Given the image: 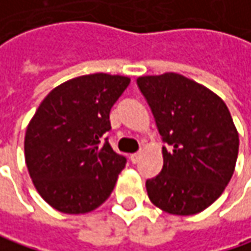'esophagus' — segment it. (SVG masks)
Returning a JSON list of instances; mask_svg holds the SVG:
<instances>
[{
    "label": "esophagus",
    "mask_w": 251,
    "mask_h": 251,
    "mask_svg": "<svg viewBox=\"0 0 251 251\" xmlns=\"http://www.w3.org/2000/svg\"><path fill=\"white\" fill-rule=\"evenodd\" d=\"M129 160H130V161H132L133 164H136L137 161L140 160V153H133V154H130Z\"/></svg>",
    "instance_id": "esophagus-1"
}]
</instances>
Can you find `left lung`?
Here are the masks:
<instances>
[{"instance_id": "8db88e82", "label": "left lung", "mask_w": 251, "mask_h": 251, "mask_svg": "<svg viewBox=\"0 0 251 251\" xmlns=\"http://www.w3.org/2000/svg\"><path fill=\"white\" fill-rule=\"evenodd\" d=\"M163 147V169L146 181L147 195L171 215L202 212L232 178L239 133L227 106L209 88L177 73L137 78Z\"/></svg>"}]
</instances>
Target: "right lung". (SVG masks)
Instances as JSON below:
<instances>
[{
  "label": "right lung",
  "instance_id": "add662e5",
  "mask_svg": "<svg viewBox=\"0 0 251 251\" xmlns=\"http://www.w3.org/2000/svg\"><path fill=\"white\" fill-rule=\"evenodd\" d=\"M125 75L95 73L53 88L25 133V161L39 195L63 213L91 212L114 191L126 158L105 132L109 112L129 85Z\"/></svg>",
  "mask_w": 251,
  "mask_h": 251
}]
</instances>
